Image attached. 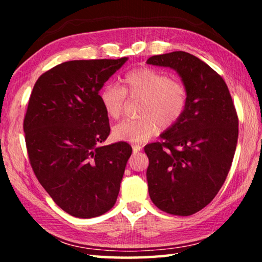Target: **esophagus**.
Listing matches in <instances>:
<instances>
[{
	"label": "esophagus",
	"mask_w": 262,
	"mask_h": 262,
	"mask_svg": "<svg viewBox=\"0 0 262 262\" xmlns=\"http://www.w3.org/2000/svg\"><path fill=\"white\" fill-rule=\"evenodd\" d=\"M142 150V145L141 144H134L133 145V152L134 154H137L139 151H141Z\"/></svg>",
	"instance_id": "obj_1"
}]
</instances>
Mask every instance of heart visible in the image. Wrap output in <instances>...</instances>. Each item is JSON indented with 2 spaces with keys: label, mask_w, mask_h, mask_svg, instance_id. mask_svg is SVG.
Returning a JSON list of instances; mask_svg holds the SVG:
<instances>
[{
  "label": "heart",
  "mask_w": 262,
  "mask_h": 262,
  "mask_svg": "<svg viewBox=\"0 0 262 262\" xmlns=\"http://www.w3.org/2000/svg\"><path fill=\"white\" fill-rule=\"evenodd\" d=\"M127 96L132 99H141V117L117 123L113 136L135 143L148 140L161 125L164 128L174 126L183 118L188 105V89L184 82L149 67L128 72L122 79V86L107 83L101 88L99 99L110 118L120 117Z\"/></svg>",
  "instance_id": "obj_1"
}]
</instances>
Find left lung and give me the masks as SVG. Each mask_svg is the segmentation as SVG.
Wrapping results in <instances>:
<instances>
[{
  "mask_svg": "<svg viewBox=\"0 0 262 262\" xmlns=\"http://www.w3.org/2000/svg\"><path fill=\"white\" fill-rule=\"evenodd\" d=\"M147 63L177 70L188 89L183 118L144 147L150 199L167 214L193 215L227 179L238 140L236 107L221 75L189 53L155 55Z\"/></svg>",
  "mask_w": 262,
  "mask_h": 262,
  "instance_id": "left-lung-1",
  "label": "left lung"
}]
</instances>
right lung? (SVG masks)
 <instances>
[{"instance_id":"1","label":"right lung","mask_w":262,"mask_h":262,"mask_svg":"<svg viewBox=\"0 0 262 262\" xmlns=\"http://www.w3.org/2000/svg\"><path fill=\"white\" fill-rule=\"evenodd\" d=\"M126 61L63 62L31 92L23 123L30 164L56 205L78 219L114 206L133 151L127 142L100 147L111 128L99 90Z\"/></svg>"}]
</instances>
